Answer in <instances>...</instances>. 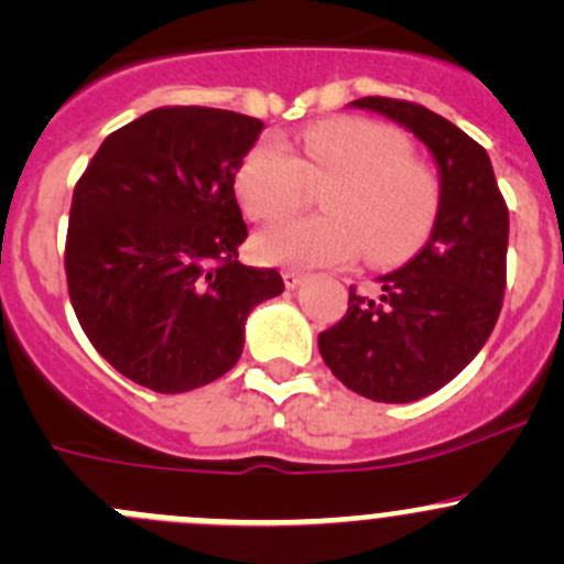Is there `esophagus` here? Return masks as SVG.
Segmentation results:
<instances>
[{
	"mask_svg": "<svg viewBox=\"0 0 564 564\" xmlns=\"http://www.w3.org/2000/svg\"><path fill=\"white\" fill-rule=\"evenodd\" d=\"M303 281H305V272L283 270V283H286V289H297Z\"/></svg>",
	"mask_w": 564,
	"mask_h": 564,
	"instance_id": "1",
	"label": "esophagus"
}]
</instances>
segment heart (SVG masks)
<instances>
[{"instance_id":"heart-1","label":"heart","mask_w":564,"mask_h":564,"mask_svg":"<svg viewBox=\"0 0 564 564\" xmlns=\"http://www.w3.org/2000/svg\"><path fill=\"white\" fill-rule=\"evenodd\" d=\"M324 215L259 231L253 253L270 264H346L366 248L371 264H395L429 240L440 215V180L412 155L403 133L371 119H324L300 133L297 152L261 139L235 176L250 220H278L305 202L308 182Z\"/></svg>"}]
</instances>
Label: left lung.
Here are the masks:
<instances>
[{
    "label": "left lung",
    "instance_id": "left-lung-1",
    "mask_svg": "<svg viewBox=\"0 0 564 564\" xmlns=\"http://www.w3.org/2000/svg\"><path fill=\"white\" fill-rule=\"evenodd\" d=\"M412 130L440 166V215L425 248L379 278L382 294L349 289L346 316L318 333V351L349 390L409 403L445 388L491 335L508 283V204L491 158L451 119L420 104L360 98Z\"/></svg>",
    "mask_w": 564,
    "mask_h": 564
}]
</instances>
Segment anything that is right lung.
<instances>
[{"instance_id":"right-lung-1","label":"right lung","mask_w":564,"mask_h":564,"mask_svg":"<svg viewBox=\"0 0 564 564\" xmlns=\"http://www.w3.org/2000/svg\"><path fill=\"white\" fill-rule=\"evenodd\" d=\"M261 119L163 106L106 135L76 182L65 242L73 311L130 382L204 388L237 366L246 318L283 292L278 270L246 267L235 176Z\"/></svg>"}]
</instances>
